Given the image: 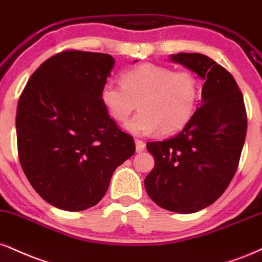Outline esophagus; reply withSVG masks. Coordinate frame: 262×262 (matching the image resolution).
<instances>
[{
  "mask_svg": "<svg viewBox=\"0 0 262 262\" xmlns=\"http://www.w3.org/2000/svg\"><path fill=\"white\" fill-rule=\"evenodd\" d=\"M145 149V143L139 139H135V150L137 152H141Z\"/></svg>",
  "mask_w": 262,
  "mask_h": 262,
  "instance_id": "34e87169",
  "label": "esophagus"
}]
</instances>
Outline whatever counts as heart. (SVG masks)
<instances>
[{
  "mask_svg": "<svg viewBox=\"0 0 262 262\" xmlns=\"http://www.w3.org/2000/svg\"><path fill=\"white\" fill-rule=\"evenodd\" d=\"M200 86L189 71L144 63L122 73V84L106 81L100 99L106 111L118 122L127 121L130 113L139 112L125 124L135 135L159 130L171 134L188 124L196 110Z\"/></svg>",
  "mask_w": 262,
  "mask_h": 262,
  "instance_id": "1",
  "label": "heart"
}]
</instances>
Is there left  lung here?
Wrapping results in <instances>:
<instances>
[{"instance_id": "left-lung-1", "label": "left lung", "mask_w": 262, "mask_h": 262, "mask_svg": "<svg viewBox=\"0 0 262 262\" xmlns=\"http://www.w3.org/2000/svg\"><path fill=\"white\" fill-rule=\"evenodd\" d=\"M169 59L205 81L201 105L181 133L146 144L155 167L144 184L162 209L193 213L215 203L235 174L247 135V112L234 78L213 59L185 52Z\"/></svg>"}]
</instances>
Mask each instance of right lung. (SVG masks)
Returning a JSON list of instances; mask_svg holds the SVG:
<instances>
[{
	"instance_id": "obj_1",
	"label": "right lung",
	"mask_w": 262,
	"mask_h": 262,
	"mask_svg": "<svg viewBox=\"0 0 262 262\" xmlns=\"http://www.w3.org/2000/svg\"><path fill=\"white\" fill-rule=\"evenodd\" d=\"M113 66L107 53H57L34 72L18 101L21 168L36 193L61 210L96 205L116 168L135 152L133 138L100 99Z\"/></svg>"
}]
</instances>
